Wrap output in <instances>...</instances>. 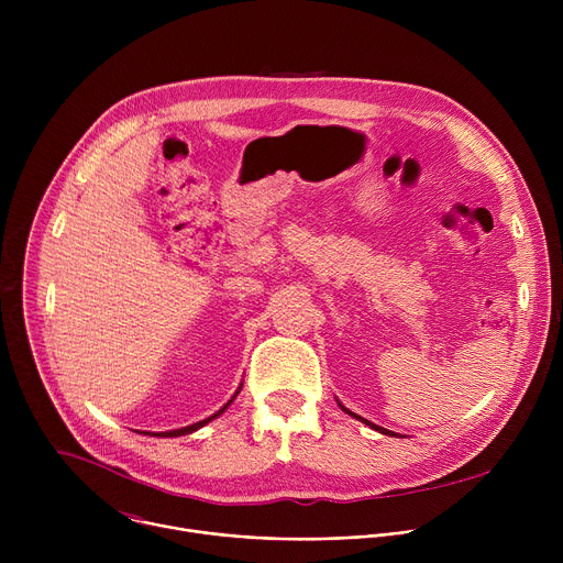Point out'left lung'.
<instances>
[{"label": "left lung", "instance_id": "1", "mask_svg": "<svg viewBox=\"0 0 563 563\" xmlns=\"http://www.w3.org/2000/svg\"><path fill=\"white\" fill-rule=\"evenodd\" d=\"M336 404H339V406H341V410H343V412H347V415H350V417H354V419H358V421H361V423H365V426H369V428H372V430H376V432H380V434H387V437H400V434H396V432H391V430H385V428H380V426H376V423H372V421H367V419H363V417H358V415H354V412H350V410H347V408H345V406H343V404H341V400H336Z\"/></svg>", "mask_w": 563, "mask_h": 563}]
</instances>
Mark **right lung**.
Masks as SVG:
<instances>
[{"mask_svg": "<svg viewBox=\"0 0 563 563\" xmlns=\"http://www.w3.org/2000/svg\"><path fill=\"white\" fill-rule=\"evenodd\" d=\"M240 389H243V383H240V387H238V389H235V394H233V396H231V400H227V404H224V406H222V408H220V410H218V412H216V415H211V417H207V419H205V421H198V423H194V426H187V428H180V430H169V432H153V434H151V432H146V434H148V437H185V434H191V432H196V430H200V428H202V426H207V423H211V421H213V419H218V417H220V415H222V412H224V410H227V408H229V406H231V404H233V398H235V396H238V391H240Z\"/></svg>", "mask_w": 563, "mask_h": 563, "instance_id": "1", "label": "right lung"}]
</instances>
